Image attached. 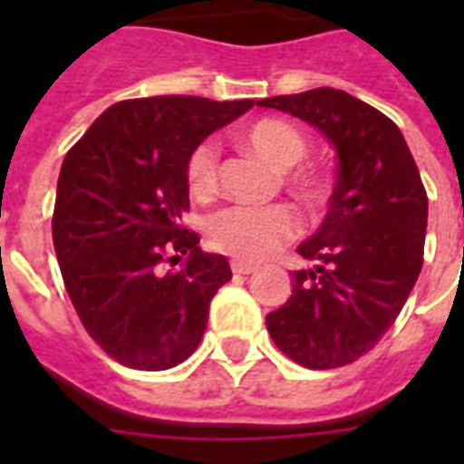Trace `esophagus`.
Masks as SVG:
<instances>
[{"mask_svg":"<svg viewBox=\"0 0 464 464\" xmlns=\"http://www.w3.org/2000/svg\"><path fill=\"white\" fill-rule=\"evenodd\" d=\"M231 269L236 272V275H253L255 265H250V262H243V260H233L231 262Z\"/></svg>","mask_w":464,"mask_h":464,"instance_id":"esophagus-1","label":"esophagus"}]
</instances>
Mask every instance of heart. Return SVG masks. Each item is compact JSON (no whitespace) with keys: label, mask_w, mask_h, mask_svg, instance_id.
Instances as JSON below:
<instances>
[{"label":"heart","mask_w":464,"mask_h":464,"mask_svg":"<svg viewBox=\"0 0 464 464\" xmlns=\"http://www.w3.org/2000/svg\"><path fill=\"white\" fill-rule=\"evenodd\" d=\"M243 144L267 160L276 170H289L305 156V140L296 127L284 120H257L243 132ZM188 188L195 197H209L218 185V151L214 141H202L192 149L185 166ZM289 188L301 199L315 202L324 192L315 175L296 173ZM298 233V218L289 207H226L207 221V240L211 247L243 260H262Z\"/></svg>","instance_id":"heart-1"}]
</instances>
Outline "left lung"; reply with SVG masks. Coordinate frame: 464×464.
I'll list each match as a JSON object with an SVG mask.
<instances>
[{"instance_id": "left-lung-1", "label": "left lung", "mask_w": 464, "mask_h": 464, "mask_svg": "<svg viewBox=\"0 0 464 464\" xmlns=\"http://www.w3.org/2000/svg\"><path fill=\"white\" fill-rule=\"evenodd\" d=\"M315 127L337 151L323 224L298 246L315 267L267 315L275 344L305 368H339L392 327L424 262L429 199L400 127L337 89L257 101Z\"/></svg>"}]
</instances>
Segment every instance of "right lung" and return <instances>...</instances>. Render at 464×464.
I'll return each mask as SVG.
<instances>
[{"label": "right lung", "instance_id": "right-lung-1", "mask_svg": "<svg viewBox=\"0 0 464 464\" xmlns=\"http://www.w3.org/2000/svg\"><path fill=\"white\" fill-rule=\"evenodd\" d=\"M151 96L111 105L62 160L53 243L67 294L93 342L137 371H166L202 342L214 294L231 279L180 226L197 144L253 108ZM171 257L168 258L167 255ZM186 262L163 273L160 261Z\"/></svg>", "mask_w": 464, "mask_h": 464}]
</instances>
